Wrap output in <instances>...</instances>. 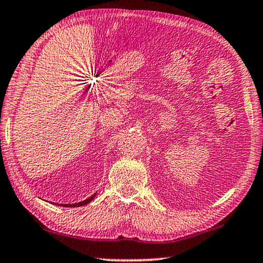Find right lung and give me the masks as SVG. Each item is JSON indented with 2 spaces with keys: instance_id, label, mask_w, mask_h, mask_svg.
Instances as JSON below:
<instances>
[{
  "instance_id": "add662e5",
  "label": "right lung",
  "mask_w": 263,
  "mask_h": 263,
  "mask_svg": "<svg viewBox=\"0 0 263 263\" xmlns=\"http://www.w3.org/2000/svg\"><path fill=\"white\" fill-rule=\"evenodd\" d=\"M94 196H96V194H94L93 196H91V197H89V198L85 199V201L79 202V203H74V204H61V205H64V206H81V205H86V204H87V203H89V202L92 201V199L94 198Z\"/></svg>"
}]
</instances>
